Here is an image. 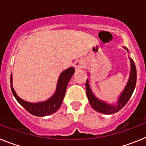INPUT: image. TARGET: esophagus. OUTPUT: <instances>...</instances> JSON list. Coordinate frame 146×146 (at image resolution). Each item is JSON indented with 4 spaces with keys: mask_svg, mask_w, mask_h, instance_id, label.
I'll return each instance as SVG.
<instances>
[{
    "mask_svg": "<svg viewBox=\"0 0 146 146\" xmlns=\"http://www.w3.org/2000/svg\"><path fill=\"white\" fill-rule=\"evenodd\" d=\"M74 66L77 68V69H81V68H83L85 66L84 62L80 60H78L77 61H75L74 63Z\"/></svg>",
    "mask_w": 146,
    "mask_h": 146,
    "instance_id": "esophagus-1",
    "label": "esophagus"
}]
</instances>
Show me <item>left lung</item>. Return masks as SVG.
<instances>
[{"instance_id": "left-lung-1", "label": "left lung", "mask_w": 146, "mask_h": 146, "mask_svg": "<svg viewBox=\"0 0 146 146\" xmlns=\"http://www.w3.org/2000/svg\"><path fill=\"white\" fill-rule=\"evenodd\" d=\"M126 49L127 51L128 50ZM130 59V63H131V72H130L129 80L128 81V83L125 87L124 90L122 92L121 95L120 96L119 99L118 100V104L114 106L111 104H108L104 102L99 101V99H96L93 93L91 92V88L89 87L88 80L87 79L86 83V94H87L88 99L89 100V102L91 104V107L95 110L96 111L99 113H104V114H113L115 113H117L121 110L126 104L129 100L130 97L131 96L133 91L135 90V86H136L137 81V70L136 66L134 63V60L131 58Z\"/></svg>"}]
</instances>
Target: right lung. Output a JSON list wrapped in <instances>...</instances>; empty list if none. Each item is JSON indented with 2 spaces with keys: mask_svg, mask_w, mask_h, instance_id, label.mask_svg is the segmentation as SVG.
<instances>
[{
  "mask_svg": "<svg viewBox=\"0 0 146 146\" xmlns=\"http://www.w3.org/2000/svg\"><path fill=\"white\" fill-rule=\"evenodd\" d=\"M74 69L73 67H70L66 70L64 71L60 74L58 81L56 91L53 96L47 101L43 102L38 103H30L24 101L23 99H20L17 95L15 90L12 87V77L11 76V89L13 95L15 96L17 101L21 104L23 108L26 110L28 113L36 115V116H46L49 115L55 112H56L61 105L64 96H65L66 90L67 85L69 80L72 78V75L74 74Z\"/></svg>",
  "mask_w": 146,
  "mask_h": 146,
  "instance_id": "right-lung-1",
  "label": "right lung"
}]
</instances>
